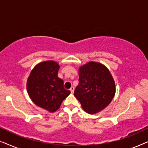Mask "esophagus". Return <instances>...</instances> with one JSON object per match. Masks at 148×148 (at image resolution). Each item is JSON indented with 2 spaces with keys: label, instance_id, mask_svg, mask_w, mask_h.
I'll return each instance as SVG.
<instances>
[{
  "label": "esophagus",
  "instance_id": "obj_1",
  "mask_svg": "<svg viewBox=\"0 0 148 148\" xmlns=\"http://www.w3.org/2000/svg\"><path fill=\"white\" fill-rule=\"evenodd\" d=\"M69 90H70V91H71V93H73V92H74V90H75L74 87H73V86L71 87V88L69 89Z\"/></svg>",
  "mask_w": 148,
  "mask_h": 148
}]
</instances>
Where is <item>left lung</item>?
<instances>
[{
	"label": "left lung",
	"mask_w": 148,
	"mask_h": 148,
	"mask_svg": "<svg viewBox=\"0 0 148 148\" xmlns=\"http://www.w3.org/2000/svg\"><path fill=\"white\" fill-rule=\"evenodd\" d=\"M116 92L115 82L108 69L100 62L90 61L79 69V84L74 96L82 108L90 114L108 106Z\"/></svg>",
	"instance_id": "obj_1"
}]
</instances>
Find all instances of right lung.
Returning a JSON list of instances; mask_svg holds the SVG:
<instances>
[{
    "instance_id": "right-lung-1",
    "label": "right lung",
    "mask_w": 148,
    "mask_h": 148,
    "mask_svg": "<svg viewBox=\"0 0 148 148\" xmlns=\"http://www.w3.org/2000/svg\"><path fill=\"white\" fill-rule=\"evenodd\" d=\"M59 68L54 60L40 62L27 80V91L32 102L50 112L57 110L71 93L64 88L63 80L58 77Z\"/></svg>"
}]
</instances>
